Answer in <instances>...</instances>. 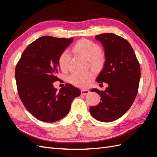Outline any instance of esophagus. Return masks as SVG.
<instances>
[{
	"instance_id": "obj_1",
	"label": "esophagus",
	"mask_w": 157,
	"mask_h": 157,
	"mask_svg": "<svg viewBox=\"0 0 157 157\" xmlns=\"http://www.w3.org/2000/svg\"><path fill=\"white\" fill-rule=\"evenodd\" d=\"M90 93V91L88 90H81V94L83 95V96H85V95H87Z\"/></svg>"
}]
</instances>
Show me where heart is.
<instances>
[{"label": "heart", "instance_id": "obj_1", "mask_svg": "<svg viewBox=\"0 0 157 157\" xmlns=\"http://www.w3.org/2000/svg\"><path fill=\"white\" fill-rule=\"evenodd\" d=\"M73 50L89 61L90 65L94 68H98L102 65L104 61V56L101 49L98 44L88 39H82L78 40L73 46ZM71 60V55L68 50H64L61 52L58 59L60 69L66 71L69 66ZM95 74L93 71L86 73L75 72L69 77V82L75 86L80 88L88 86L94 78Z\"/></svg>", "mask_w": 157, "mask_h": 157}]
</instances>
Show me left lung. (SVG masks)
I'll list each match as a JSON object with an SVG mask.
<instances>
[{
    "label": "left lung",
    "mask_w": 157,
    "mask_h": 157,
    "mask_svg": "<svg viewBox=\"0 0 157 157\" xmlns=\"http://www.w3.org/2000/svg\"><path fill=\"white\" fill-rule=\"evenodd\" d=\"M95 39L105 51L104 67L96 78L98 83L106 82L105 91L92 89L101 97L90 113L96 120L109 122L117 120L134 103L138 92L141 77L140 63L132 47L126 39L113 33H103Z\"/></svg>",
    "instance_id": "obj_1"
}]
</instances>
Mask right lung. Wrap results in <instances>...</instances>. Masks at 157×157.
I'll list each match as a JSON object with an SVG mask.
<instances>
[{
	"mask_svg": "<svg viewBox=\"0 0 157 157\" xmlns=\"http://www.w3.org/2000/svg\"><path fill=\"white\" fill-rule=\"evenodd\" d=\"M73 39L43 36L23 51L15 77L19 96L27 110L46 122L58 121L69 113L71 102L80 91L66 84L59 92L53 83L59 78V57Z\"/></svg>",
	"mask_w": 157,
	"mask_h": 157,
	"instance_id": "1",
	"label": "right lung"
}]
</instances>
